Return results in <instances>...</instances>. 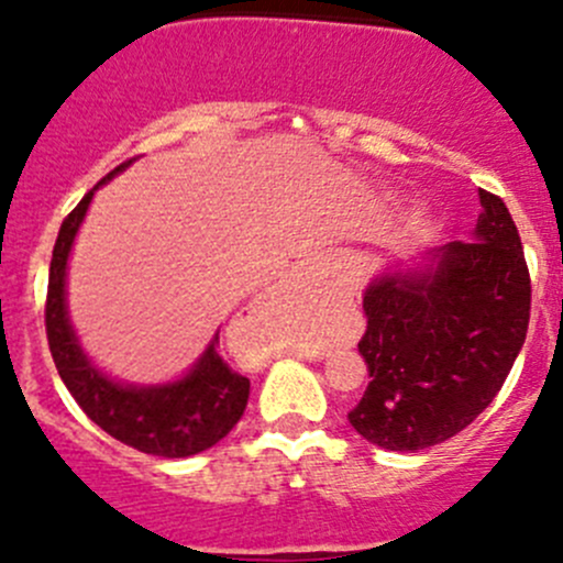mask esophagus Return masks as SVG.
<instances>
[{"label":"esophagus","mask_w":563,"mask_h":563,"mask_svg":"<svg viewBox=\"0 0 563 563\" xmlns=\"http://www.w3.org/2000/svg\"><path fill=\"white\" fill-rule=\"evenodd\" d=\"M313 272V266H305V269H299V275H310Z\"/></svg>","instance_id":"1"}]
</instances>
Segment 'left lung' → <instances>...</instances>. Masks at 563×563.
Returning <instances> with one entry per match:
<instances>
[{
    "label": "left lung",
    "instance_id": "left-lung-1",
    "mask_svg": "<svg viewBox=\"0 0 563 563\" xmlns=\"http://www.w3.org/2000/svg\"><path fill=\"white\" fill-rule=\"evenodd\" d=\"M474 236L450 242L428 272H395L365 291L360 340L371 384L349 411L362 439L417 452L468 428L507 382L531 316L518 225L479 190Z\"/></svg>",
    "mask_w": 563,
    "mask_h": 563
}]
</instances>
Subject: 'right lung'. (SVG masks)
<instances>
[{
  "label": "right lung",
  "mask_w": 563,
  "mask_h": 563,
  "mask_svg": "<svg viewBox=\"0 0 563 563\" xmlns=\"http://www.w3.org/2000/svg\"><path fill=\"white\" fill-rule=\"evenodd\" d=\"M133 161H124L111 174L98 181L106 185L113 174L122 172ZM95 187V190H98ZM95 190L78 201V207L62 220L59 236L54 245L48 272V294H45V334L54 365L62 382L76 397L81 411L98 428L133 450L157 457H190L209 450L231 433L247 406L250 382L231 371L220 356V338L209 343L207 354L187 373L181 382L166 387H122L103 373L95 371L84 356L65 308V269L73 240L87 214Z\"/></svg>",
  "instance_id": "add662e5"
}]
</instances>
